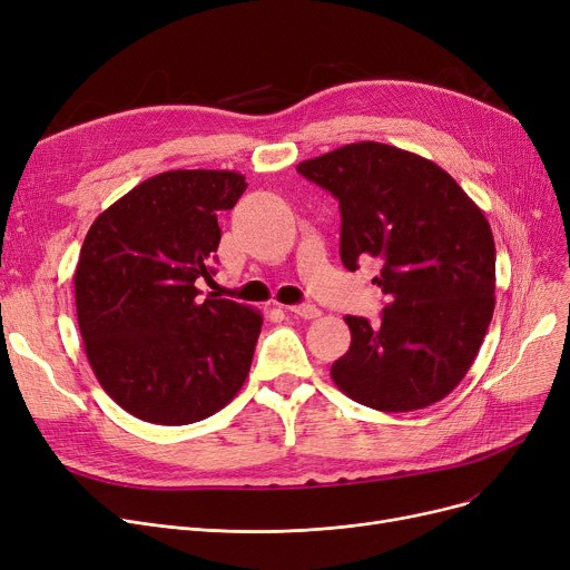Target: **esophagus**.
Segmentation results:
<instances>
[{
    "instance_id": "34e87169",
    "label": "esophagus",
    "mask_w": 570,
    "mask_h": 570,
    "mask_svg": "<svg viewBox=\"0 0 570 570\" xmlns=\"http://www.w3.org/2000/svg\"><path fill=\"white\" fill-rule=\"evenodd\" d=\"M288 312H293L295 316H301L305 321H312V318L321 316V309L314 307V305H293V307H288Z\"/></svg>"
}]
</instances>
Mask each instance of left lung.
<instances>
[{"mask_svg": "<svg viewBox=\"0 0 570 570\" xmlns=\"http://www.w3.org/2000/svg\"><path fill=\"white\" fill-rule=\"evenodd\" d=\"M340 200L348 269L372 256L387 305L381 323L346 316L348 351L331 376L344 395L402 413L464 379L494 314V237L464 189L434 161L374 140L297 164Z\"/></svg>", "mask_w": 570, "mask_h": 570, "instance_id": "8db88e82", "label": "left lung"}]
</instances>
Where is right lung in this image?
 I'll use <instances>...</instances> for the list:
<instances>
[{
    "label": "right lung",
    "mask_w": 570,
    "mask_h": 570,
    "mask_svg": "<svg viewBox=\"0 0 570 570\" xmlns=\"http://www.w3.org/2000/svg\"><path fill=\"white\" fill-rule=\"evenodd\" d=\"M233 170H166L89 226L76 265V312L104 391L145 423L189 425L243 387L263 316L198 277L219 247L217 215L245 194Z\"/></svg>",
    "instance_id": "right-lung-1"
}]
</instances>
